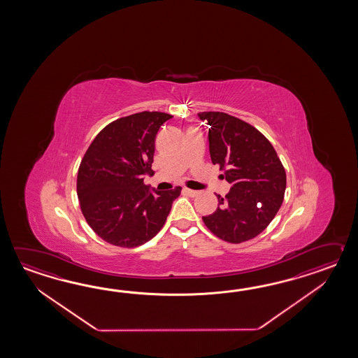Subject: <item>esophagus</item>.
<instances>
[{
    "label": "esophagus",
    "mask_w": 358,
    "mask_h": 358,
    "mask_svg": "<svg viewBox=\"0 0 358 358\" xmlns=\"http://www.w3.org/2000/svg\"><path fill=\"white\" fill-rule=\"evenodd\" d=\"M182 192H184L185 194H188V196H190V197H196V196H197L198 194L197 190L189 189V188H184V189H182Z\"/></svg>",
    "instance_id": "esophagus-1"
}]
</instances>
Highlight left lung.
<instances>
[{"label":"left lung","mask_w":358,"mask_h":358,"mask_svg":"<svg viewBox=\"0 0 358 358\" xmlns=\"http://www.w3.org/2000/svg\"><path fill=\"white\" fill-rule=\"evenodd\" d=\"M208 128L213 165L231 184L225 198L217 196L215 213L203 216L206 227L229 243H242L262 233L284 199L287 176L273 145L261 131L225 113H199Z\"/></svg>","instance_id":"8db88e82"}]
</instances>
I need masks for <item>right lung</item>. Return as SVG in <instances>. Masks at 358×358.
<instances>
[{
    "mask_svg": "<svg viewBox=\"0 0 358 358\" xmlns=\"http://www.w3.org/2000/svg\"><path fill=\"white\" fill-rule=\"evenodd\" d=\"M171 115L143 111L99 131L78 170L76 193L88 225L107 243L133 248L160 231L180 187L150 189L155 138Z\"/></svg>",
    "mask_w": 358,
    "mask_h": 358,
    "instance_id": "add662e5",
    "label": "right lung"
}]
</instances>
